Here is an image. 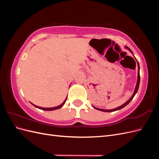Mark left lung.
<instances>
[{"instance_id":"left-lung-1","label":"left lung","mask_w":159,"mask_h":159,"mask_svg":"<svg viewBox=\"0 0 159 159\" xmlns=\"http://www.w3.org/2000/svg\"><path fill=\"white\" fill-rule=\"evenodd\" d=\"M125 48L128 49V50L133 54V52L131 50V49H130L129 48H128L127 46H125ZM136 60H137V59H136ZM137 65H138V76H137V85H136L135 89H134V93H133V95L131 96V98H130V99L127 101V102H126L124 104H123L122 105H121V106H119V107H117V108L113 109H103L97 108V107H94V106H93V107L95 109H96L99 110V111H104V112H113V111H117V110H119V109H121L125 107L127 104H129L130 102H131V101L133 99V98H134V96L135 95V94L137 93V91H138V89H139V84H140V74H139V70H140V68H139V64L138 61H137Z\"/></svg>"}]
</instances>
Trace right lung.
Masks as SVG:
<instances>
[{
    "instance_id": "add662e5",
    "label": "right lung",
    "mask_w": 159,
    "mask_h": 159,
    "mask_svg": "<svg viewBox=\"0 0 159 159\" xmlns=\"http://www.w3.org/2000/svg\"><path fill=\"white\" fill-rule=\"evenodd\" d=\"M68 98V97H67ZM67 98H66V99L64 100V102L62 103L60 105H59V106H57V107H49V108H45V107H38V106H37V105H34L33 103H30L32 105H33L35 107H36V108H38V109H42V110H44V111H53V110H56V109H60V108H61L62 106H63V105H64V103H66V99H67Z\"/></svg>"
}]
</instances>
